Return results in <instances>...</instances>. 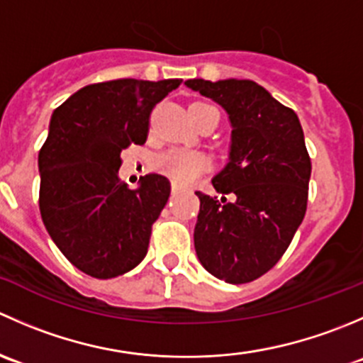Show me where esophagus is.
I'll list each match as a JSON object with an SVG mask.
<instances>
[{
    "label": "esophagus",
    "instance_id": "34e87169",
    "mask_svg": "<svg viewBox=\"0 0 363 363\" xmlns=\"http://www.w3.org/2000/svg\"><path fill=\"white\" fill-rule=\"evenodd\" d=\"M182 186L181 184H177V182H172V193H179V191H182Z\"/></svg>",
    "mask_w": 363,
    "mask_h": 363
}]
</instances>
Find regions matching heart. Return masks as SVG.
I'll list each match as a JSON object with an SVG mask.
<instances>
[{
	"label": "heart",
	"instance_id": "1",
	"mask_svg": "<svg viewBox=\"0 0 363 363\" xmlns=\"http://www.w3.org/2000/svg\"><path fill=\"white\" fill-rule=\"evenodd\" d=\"M193 105H207V104H193ZM152 170L164 175L170 181L177 184H189L195 181L200 174L208 170L211 161L203 152L189 151V149L174 147L161 152L151 163Z\"/></svg>",
	"mask_w": 363,
	"mask_h": 363
}]
</instances>
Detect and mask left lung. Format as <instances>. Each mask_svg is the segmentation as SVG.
Instances as JSON below:
<instances>
[{
  "instance_id": "1",
  "label": "left lung",
  "mask_w": 363,
  "mask_h": 363,
  "mask_svg": "<svg viewBox=\"0 0 363 363\" xmlns=\"http://www.w3.org/2000/svg\"><path fill=\"white\" fill-rule=\"evenodd\" d=\"M232 123L230 161L212 186L232 200L200 199L195 250L207 272L244 284L269 272L294 240L307 208L311 158L291 108L252 80L191 79Z\"/></svg>"
}]
</instances>
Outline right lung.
Instances as JSON below:
<instances>
[{
	"mask_svg": "<svg viewBox=\"0 0 363 363\" xmlns=\"http://www.w3.org/2000/svg\"><path fill=\"white\" fill-rule=\"evenodd\" d=\"M181 79L89 84L50 117L38 152L40 214L60 251L84 274L111 279L147 255L152 225L170 196L164 175L130 189L117 177L121 152L147 140L152 108Z\"/></svg>",
	"mask_w": 363,
	"mask_h": 363,
	"instance_id": "1",
	"label": "right lung"
}]
</instances>
